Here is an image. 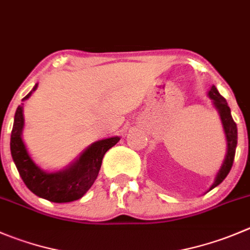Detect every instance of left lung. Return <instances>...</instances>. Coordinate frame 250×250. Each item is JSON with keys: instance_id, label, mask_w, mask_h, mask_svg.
Returning <instances> with one entry per match:
<instances>
[{"instance_id": "8db88e82", "label": "left lung", "mask_w": 250, "mask_h": 250, "mask_svg": "<svg viewBox=\"0 0 250 250\" xmlns=\"http://www.w3.org/2000/svg\"><path fill=\"white\" fill-rule=\"evenodd\" d=\"M208 96L211 99L212 105L216 108L217 112H219L220 118H221L222 127H224L225 137H226L227 142V151L226 156H225L224 162H222L221 167H220L219 172H217L216 177H215L214 183L211 184V187L209 188L208 192H210L211 189H214L215 187L219 186L222 181L227 177V174L229 173L232 168V165H233L234 160V154H236V147H237V125L233 121L231 115V108L227 105L226 99L222 98L220 95L219 90L216 89V86L212 85L210 88ZM207 192V193H208Z\"/></svg>"}]
</instances>
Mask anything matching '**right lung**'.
<instances>
[{
	"instance_id": "1",
	"label": "right lung",
	"mask_w": 250,
	"mask_h": 250,
	"mask_svg": "<svg viewBox=\"0 0 250 250\" xmlns=\"http://www.w3.org/2000/svg\"><path fill=\"white\" fill-rule=\"evenodd\" d=\"M36 88L38 84L21 101L28 100ZM23 105L21 104L17 108L11 134V154L23 182L34 194L50 202L69 203L81 199L95 182L105 152L117 144L121 138L111 137L98 140L89 145L67 167L56 172H46L34 162L21 138L24 128Z\"/></svg>"
}]
</instances>
